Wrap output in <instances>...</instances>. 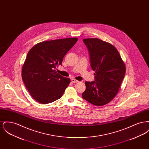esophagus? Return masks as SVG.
Returning a JSON list of instances; mask_svg holds the SVG:
<instances>
[{"instance_id": "esophagus-1", "label": "esophagus", "mask_w": 149, "mask_h": 149, "mask_svg": "<svg viewBox=\"0 0 149 149\" xmlns=\"http://www.w3.org/2000/svg\"><path fill=\"white\" fill-rule=\"evenodd\" d=\"M71 82L72 83H77L79 82V81L77 80H76V79H71Z\"/></svg>"}]
</instances>
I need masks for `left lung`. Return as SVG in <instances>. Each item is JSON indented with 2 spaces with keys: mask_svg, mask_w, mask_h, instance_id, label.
Segmentation results:
<instances>
[{
  "mask_svg": "<svg viewBox=\"0 0 149 149\" xmlns=\"http://www.w3.org/2000/svg\"><path fill=\"white\" fill-rule=\"evenodd\" d=\"M95 81H85L82 97L93 105L109 103L118 92L126 72V66L119 52L109 43L99 38H85Z\"/></svg>",
  "mask_w": 149,
  "mask_h": 149,
  "instance_id": "obj_1",
  "label": "left lung"
}]
</instances>
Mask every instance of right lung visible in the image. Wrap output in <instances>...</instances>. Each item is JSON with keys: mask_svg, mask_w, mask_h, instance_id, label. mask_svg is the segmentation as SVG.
<instances>
[{"mask_svg": "<svg viewBox=\"0 0 149 149\" xmlns=\"http://www.w3.org/2000/svg\"><path fill=\"white\" fill-rule=\"evenodd\" d=\"M66 38L35 45L29 51L22 69V78L32 98L42 104L60 98L71 80L57 73L66 53L78 41Z\"/></svg>", "mask_w": 149, "mask_h": 149, "instance_id": "add662e5", "label": "right lung"}]
</instances>
